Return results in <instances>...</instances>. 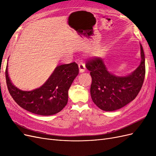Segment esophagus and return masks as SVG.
<instances>
[{
	"instance_id": "1",
	"label": "esophagus",
	"mask_w": 156,
	"mask_h": 156,
	"mask_svg": "<svg viewBox=\"0 0 156 156\" xmlns=\"http://www.w3.org/2000/svg\"><path fill=\"white\" fill-rule=\"evenodd\" d=\"M79 68L80 72H81V73L84 72H85V69H86L85 64H84L83 62H80L79 63Z\"/></svg>"
}]
</instances>
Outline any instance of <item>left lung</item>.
I'll use <instances>...</instances> for the list:
<instances>
[{"mask_svg": "<svg viewBox=\"0 0 156 156\" xmlns=\"http://www.w3.org/2000/svg\"><path fill=\"white\" fill-rule=\"evenodd\" d=\"M141 62L134 72L127 76H115L107 70L103 60L93 57L86 62L90 72V95L93 102L105 111H113L133 101L142 88L145 77V58L140 44Z\"/></svg>", "mask_w": 156, "mask_h": 156, "instance_id": "1", "label": "left lung"}]
</instances>
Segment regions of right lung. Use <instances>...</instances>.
<instances>
[{"label": "right lung", "mask_w": 156, "mask_h": 156, "mask_svg": "<svg viewBox=\"0 0 156 156\" xmlns=\"http://www.w3.org/2000/svg\"><path fill=\"white\" fill-rule=\"evenodd\" d=\"M8 91L17 104L38 115L49 116L62 111L68 100V90L79 73L77 64L58 66L47 81L38 88L23 91L12 83L6 69Z\"/></svg>", "instance_id": "1"}]
</instances>
